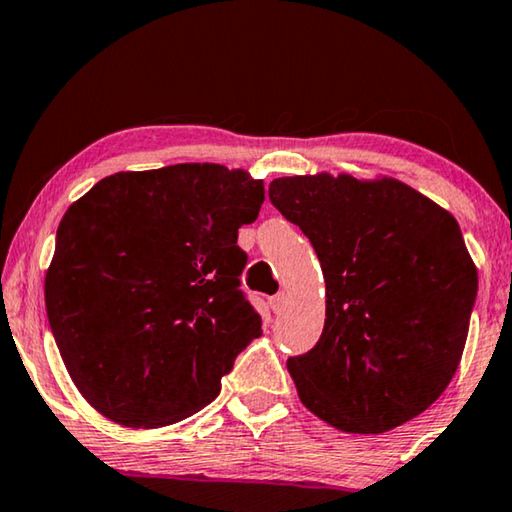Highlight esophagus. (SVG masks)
<instances>
[{
    "label": "esophagus",
    "mask_w": 512,
    "mask_h": 512,
    "mask_svg": "<svg viewBox=\"0 0 512 512\" xmlns=\"http://www.w3.org/2000/svg\"><path fill=\"white\" fill-rule=\"evenodd\" d=\"M287 294L285 291H280V294H275L273 298H271V305H273V310L275 312H280V310H285V305H287Z\"/></svg>",
    "instance_id": "obj_1"
}]
</instances>
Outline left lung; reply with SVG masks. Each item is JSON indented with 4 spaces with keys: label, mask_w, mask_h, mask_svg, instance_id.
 I'll use <instances>...</instances> for the list:
<instances>
[{
    "label": "left lung",
    "mask_w": 512,
    "mask_h": 512,
    "mask_svg": "<svg viewBox=\"0 0 512 512\" xmlns=\"http://www.w3.org/2000/svg\"><path fill=\"white\" fill-rule=\"evenodd\" d=\"M269 198L326 280L321 339L287 360L300 403L360 435L421 415L458 369L478 289L456 218L392 177H278Z\"/></svg>",
    "instance_id": "8db88e82"
}]
</instances>
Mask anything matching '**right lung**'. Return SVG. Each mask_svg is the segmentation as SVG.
Segmentation results:
<instances>
[{
  "label": "right lung",
  "instance_id": "obj_1",
  "mask_svg": "<svg viewBox=\"0 0 512 512\" xmlns=\"http://www.w3.org/2000/svg\"><path fill=\"white\" fill-rule=\"evenodd\" d=\"M264 182L221 164L129 170L72 202L56 230L45 307L81 396L116 424L161 428L212 403L262 335L241 291Z\"/></svg>",
  "mask_w": 512,
  "mask_h": 512
}]
</instances>
